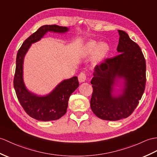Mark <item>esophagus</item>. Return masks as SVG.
<instances>
[{
    "label": "esophagus",
    "instance_id": "obj_1",
    "mask_svg": "<svg viewBox=\"0 0 157 157\" xmlns=\"http://www.w3.org/2000/svg\"><path fill=\"white\" fill-rule=\"evenodd\" d=\"M78 80L80 83L84 82L86 80V75L84 73H81L79 75H78Z\"/></svg>",
    "mask_w": 157,
    "mask_h": 157
}]
</instances>
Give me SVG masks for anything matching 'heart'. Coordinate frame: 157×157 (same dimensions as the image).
<instances>
[{"mask_svg":"<svg viewBox=\"0 0 157 157\" xmlns=\"http://www.w3.org/2000/svg\"><path fill=\"white\" fill-rule=\"evenodd\" d=\"M109 50L110 47L107 43L100 42L98 43L96 41L90 40L83 46L82 55L83 57H88L93 53V62L94 63H98L104 59Z\"/></svg>","mask_w":157,"mask_h":157,"instance_id":"b5f03b06","label":"heart"}]
</instances>
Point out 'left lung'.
I'll list each match as a JSON object with an SVG mask.
<instances>
[{
	"label": "left lung",
	"instance_id": "obj_1",
	"mask_svg": "<svg viewBox=\"0 0 157 157\" xmlns=\"http://www.w3.org/2000/svg\"><path fill=\"white\" fill-rule=\"evenodd\" d=\"M118 31L117 52L120 54L96 65L91 80V109L98 118L110 121L131 115L143 96L146 85V61L140 47L126 32ZM121 79V93L114 94V87Z\"/></svg>",
	"mask_w": 157,
	"mask_h": 157
}]
</instances>
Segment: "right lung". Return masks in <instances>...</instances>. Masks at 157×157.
<instances>
[{
    "instance_id": "obj_1",
    "label": "right lung",
    "mask_w": 157,
    "mask_h": 157,
    "mask_svg": "<svg viewBox=\"0 0 157 157\" xmlns=\"http://www.w3.org/2000/svg\"><path fill=\"white\" fill-rule=\"evenodd\" d=\"M69 29L56 25H43L23 42L18 51L14 87L18 100L27 114L40 121H52L59 119L67 112L71 94L78 88V78L74 76L64 79L50 94L39 96L27 89L23 81V61L25 55L33 43L39 41L47 32L64 33Z\"/></svg>"
}]
</instances>
